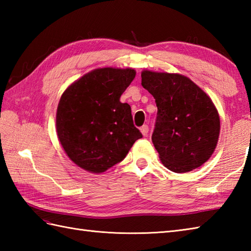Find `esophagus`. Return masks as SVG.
Instances as JSON below:
<instances>
[{
	"instance_id": "obj_1",
	"label": "esophagus",
	"mask_w": 251,
	"mask_h": 251,
	"mask_svg": "<svg viewBox=\"0 0 251 251\" xmlns=\"http://www.w3.org/2000/svg\"><path fill=\"white\" fill-rule=\"evenodd\" d=\"M140 130L142 132V135L145 136V137H147L148 136V132H149V126L148 125H143L141 128H140Z\"/></svg>"
}]
</instances>
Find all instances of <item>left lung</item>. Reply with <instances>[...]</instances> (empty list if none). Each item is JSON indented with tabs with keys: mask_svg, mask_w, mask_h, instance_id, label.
<instances>
[{
	"mask_svg": "<svg viewBox=\"0 0 251 251\" xmlns=\"http://www.w3.org/2000/svg\"><path fill=\"white\" fill-rule=\"evenodd\" d=\"M141 85L157 106L152 142L165 167L191 172L214 153L220 119L211 99L186 76L143 71Z\"/></svg>",
	"mask_w": 251,
	"mask_h": 251,
	"instance_id": "left-lung-1",
	"label": "left lung"
}]
</instances>
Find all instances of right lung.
Wrapping results in <instances>:
<instances>
[{
    "label": "right lung",
    "mask_w": 251,
    "mask_h": 251,
    "mask_svg": "<svg viewBox=\"0 0 251 251\" xmlns=\"http://www.w3.org/2000/svg\"><path fill=\"white\" fill-rule=\"evenodd\" d=\"M132 69H97L62 94L57 109V134L77 166L100 174L122 162L142 138L128 103L120 98L135 78Z\"/></svg>",
    "instance_id": "1"
}]
</instances>
